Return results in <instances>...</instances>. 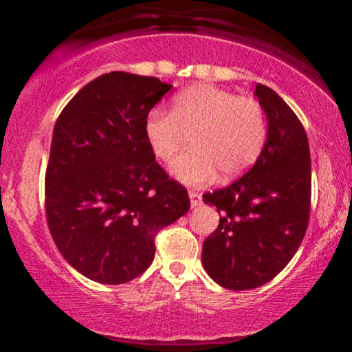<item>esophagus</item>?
Segmentation results:
<instances>
[{
	"label": "esophagus",
	"mask_w": 352,
	"mask_h": 352,
	"mask_svg": "<svg viewBox=\"0 0 352 352\" xmlns=\"http://www.w3.org/2000/svg\"><path fill=\"white\" fill-rule=\"evenodd\" d=\"M188 197H190V205H192V208L199 207V205L201 204V195L199 192H193V190H190Z\"/></svg>",
	"instance_id": "34e87169"
}]
</instances>
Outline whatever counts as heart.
I'll return each instance as SVG.
<instances>
[{
    "instance_id": "1",
    "label": "heart",
    "mask_w": 352,
    "mask_h": 352,
    "mask_svg": "<svg viewBox=\"0 0 352 352\" xmlns=\"http://www.w3.org/2000/svg\"><path fill=\"white\" fill-rule=\"evenodd\" d=\"M188 135L193 148L173 162L172 175L204 185L218 170L225 179L248 170L263 151L268 124L258 100L201 82L173 98L170 114L153 109L144 120L145 142L159 162L173 160Z\"/></svg>"
}]
</instances>
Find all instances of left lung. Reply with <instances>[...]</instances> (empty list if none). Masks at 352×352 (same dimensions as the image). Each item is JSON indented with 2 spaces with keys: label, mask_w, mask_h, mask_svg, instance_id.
I'll return each mask as SVG.
<instances>
[{
  "label": "left lung",
  "mask_w": 352,
  "mask_h": 352,
  "mask_svg": "<svg viewBox=\"0 0 352 352\" xmlns=\"http://www.w3.org/2000/svg\"><path fill=\"white\" fill-rule=\"evenodd\" d=\"M254 98L268 120L263 151L241 179L204 195L221 218L204 241L201 263L213 281L233 292L273 280L298 252L309 220L311 157L305 129L273 89L256 84Z\"/></svg>",
  "instance_id": "obj_1"
}]
</instances>
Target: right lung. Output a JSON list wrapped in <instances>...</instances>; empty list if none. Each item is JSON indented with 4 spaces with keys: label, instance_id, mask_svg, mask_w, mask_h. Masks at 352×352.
<instances>
[{
    "label": "right lung",
    "instance_id": "obj_1",
    "mask_svg": "<svg viewBox=\"0 0 352 352\" xmlns=\"http://www.w3.org/2000/svg\"><path fill=\"white\" fill-rule=\"evenodd\" d=\"M157 78L114 71L86 84L60 112L46 168V217L64 260L92 281L142 274L155 235L188 212L144 137V120L170 91Z\"/></svg>",
    "mask_w": 352,
    "mask_h": 352
}]
</instances>
